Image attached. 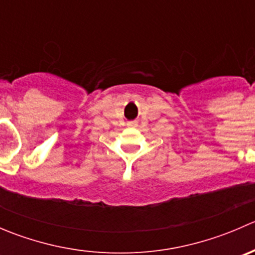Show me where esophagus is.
Segmentation results:
<instances>
[{
	"label": "esophagus",
	"mask_w": 255,
	"mask_h": 255,
	"mask_svg": "<svg viewBox=\"0 0 255 255\" xmlns=\"http://www.w3.org/2000/svg\"><path fill=\"white\" fill-rule=\"evenodd\" d=\"M127 126H128V127H137L138 123L135 122V121H130V122L127 123Z\"/></svg>",
	"instance_id": "obj_1"
}]
</instances>
